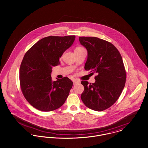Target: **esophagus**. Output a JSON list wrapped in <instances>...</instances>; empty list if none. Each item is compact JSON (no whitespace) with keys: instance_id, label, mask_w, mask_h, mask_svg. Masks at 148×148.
Instances as JSON below:
<instances>
[{"instance_id":"34e87169","label":"esophagus","mask_w":148,"mask_h":148,"mask_svg":"<svg viewBox=\"0 0 148 148\" xmlns=\"http://www.w3.org/2000/svg\"><path fill=\"white\" fill-rule=\"evenodd\" d=\"M73 85H77V84H79V81L76 80V79L73 80Z\"/></svg>"}]
</instances>
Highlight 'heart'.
Masks as SVG:
<instances>
[{
  "label": "heart",
  "instance_id": "1",
  "mask_svg": "<svg viewBox=\"0 0 148 148\" xmlns=\"http://www.w3.org/2000/svg\"><path fill=\"white\" fill-rule=\"evenodd\" d=\"M79 48H81V47H77V48H76V49H79Z\"/></svg>",
  "mask_w": 148,
  "mask_h": 148
}]
</instances>
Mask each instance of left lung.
Instances as JSON below:
<instances>
[{
  "instance_id": "8db88e82",
  "label": "left lung",
  "mask_w": 148,
  "mask_h": 148,
  "mask_svg": "<svg viewBox=\"0 0 148 148\" xmlns=\"http://www.w3.org/2000/svg\"><path fill=\"white\" fill-rule=\"evenodd\" d=\"M80 44L88 51L85 69L97 73L95 82L82 81L84 90L81 98L89 108L102 111L111 107L125 87L126 73L118 49L104 40L96 37H79Z\"/></svg>"
}]
</instances>
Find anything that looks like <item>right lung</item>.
Segmentation results:
<instances>
[{
	"label": "right lung",
	"mask_w": 148,
	"mask_h": 148,
	"mask_svg": "<svg viewBox=\"0 0 148 148\" xmlns=\"http://www.w3.org/2000/svg\"><path fill=\"white\" fill-rule=\"evenodd\" d=\"M75 38V35L45 37L26 53L20 66V86L25 98L34 108L52 111L60 108L67 98L72 81L67 77L53 81L51 73Z\"/></svg>",
	"instance_id": "add662e5"
}]
</instances>
